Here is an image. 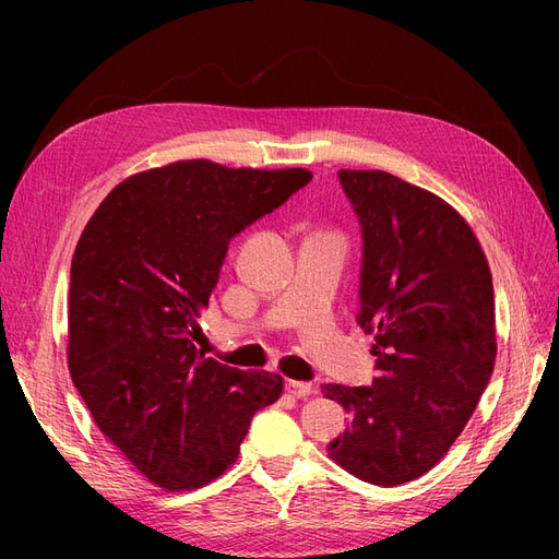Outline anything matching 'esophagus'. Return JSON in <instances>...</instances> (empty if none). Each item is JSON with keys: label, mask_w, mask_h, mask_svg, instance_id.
Returning a JSON list of instances; mask_svg holds the SVG:
<instances>
[{"label": "esophagus", "mask_w": 559, "mask_h": 559, "mask_svg": "<svg viewBox=\"0 0 559 559\" xmlns=\"http://www.w3.org/2000/svg\"><path fill=\"white\" fill-rule=\"evenodd\" d=\"M284 389H286V394H289V396H294V399H306V396H310V394H312V386H310L308 382H296V380H286Z\"/></svg>", "instance_id": "obj_1"}]
</instances>
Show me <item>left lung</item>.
Masks as SVG:
<instances>
[{"instance_id": "1", "label": "left lung", "mask_w": 559, "mask_h": 559, "mask_svg": "<svg viewBox=\"0 0 559 559\" xmlns=\"http://www.w3.org/2000/svg\"><path fill=\"white\" fill-rule=\"evenodd\" d=\"M361 226L357 324L376 335L370 386L324 384L352 415L329 443L352 476L396 487L443 460L495 370V289L464 218L382 170H341Z\"/></svg>"}]
</instances>
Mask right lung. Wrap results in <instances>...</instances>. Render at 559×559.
Returning <instances> with one entry per match:
<instances>
[{
	"instance_id": "1",
	"label": "right lung",
	"mask_w": 559,
	"mask_h": 559,
	"mask_svg": "<svg viewBox=\"0 0 559 559\" xmlns=\"http://www.w3.org/2000/svg\"><path fill=\"white\" fill-rule=\"evenodd\" d=\"M312 173L179 160L132 175L83 228L67 296L72 382L109 441L158 487L212 483L238 460L282 378L207 359L193 341L228 245Z\"/></svg>"
}]
</instances>
